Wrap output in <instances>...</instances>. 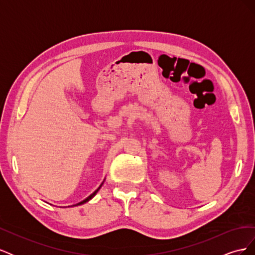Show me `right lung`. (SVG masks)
<instances>
[{
    "label": "right lung",
    "mask_w": 255,
    "mask_h": 255,
    "mask_svg": "<svg viewBox=\"0 0 255 255\" xmlns=\"http://www.w3.org/2000/svg\"><path fill=\"white\" fill-rule=\"evenodd\" d=\"M105 181V180H104ZM104 181L102 182V184L101 185H100V186H99V188L97 189V190H95L94 192H92V194L89 196V197H87L86 199H85V200H83V201H81L80 203H78V204H74V205H72V206H78V205H82V204H84V203H86V202H88L89 201V200H91L92 198H94L95 196H96V194H97V192L100 190V188H101L102 187V185H103V183H104Z\"/></svg>",
    "instance_id": "right-lung-1"
}]
</instances>
